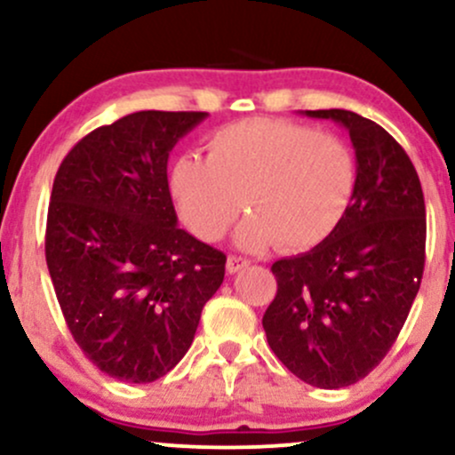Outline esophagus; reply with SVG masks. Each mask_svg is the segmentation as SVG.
<instances>
[{
  "mask_svg": "<svg viewBox=\"0 0 455 455\" xmlns=\"http://www.w3.org/2000/svg\"><path fill=\"white\" fill-rule=\"evenodd\" d=\"M248 265H250L248 259L235 257V254H231V257L227 259V271H228V274H237V271H242L243 267H248Z\"/></svg>",
  "mask_w": 455,
  "mask_h": 455,
  "instance_id": "obj_1",
  "label": "esophagus"
}]
</instances>
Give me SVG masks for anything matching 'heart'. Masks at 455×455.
<instances>
[{"mask_svg": "<svg viewBox=\"0 0 455 455\" xmlns=\"http://www.w3.org/2000/svg\"><path fill=\"white\" fill-rule=\"evenodd\" d=\"M205 151L207 160L177 158L169 173L177 212L203 242L222 239L245 207L252 216L237 233L242 248L312 250L340 227L357 188L351 145L289 119L228 124Z\"/></svg>", "mask_w": 455, "mask_h": 455, "instance_id": "b5f03b06", "label": "heart"}]
</instances>
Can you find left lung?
Wrapping results in <instances>:
<instances>
[{"label": "left lung", "mask_w": 455, "mask_h": 455, "mask_svg": "<svg viewBox=\"0 0 455 455\" xmlns=\"http://www.w3.org/2000/svg\"><path fill=\"white\" fill-rule=\"evenodd\" d=\"M306 115L348 130L357 188L325 242L271 265L278 291L263 329L295 377L340 389L383 362L409 316L426 265V203L415 166L387 130L344 108Z\"/></svg>", "instance_id": "8db88e82"}]
</instances>
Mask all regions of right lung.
<instances>
[{
	"label": "right lung",
	"instance_id": "1",
	"mask_svg": "<svg viewBox=\"0 0 455 455\" xmlns=\"http://www.w3.org/2000/svg\"><path fill=\"white\" fill-rule=\"evenodd\" d=\"M201 111H139L68 151L44 254L61 315L108 377L151 383L181 362L227 254L177 227L166 162Z\"/></svg>",
	"mask_w": 455,
	"mask_h": 455
}]
</instances>
